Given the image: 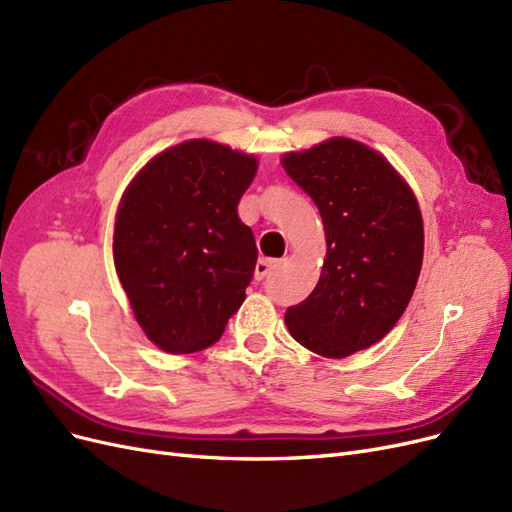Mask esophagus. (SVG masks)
Instances as JSON below:
<instances>
[{
	"label": "esophagus",
	"mask_w": 512,
	"mask_h": 512,
	"mask_svg": "<svg viewBox=\"0 0 512 512\" xmlns=\"http://www.w3.org/2000/svg\"><path fill=\"white\" fill-rule=\"evenodd\" d=\"M277 267V260L275 258H260L256 262V280H265V277Z\"/></svg>",
	"instance_id": "34e87169"
}]
</instances>
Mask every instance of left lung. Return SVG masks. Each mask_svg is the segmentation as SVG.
<instances>
[{"label": "left lung", "instance_id": "left-lung-1", "mask_svg": "<svg viewBox=\"0 0 512 512\" xmlns=\"http://www.w3.org/2000/svg\"><path fill=\"white\" fill-rule=\"evenodd\" d=\"M282 166L316 203L327 237L320 280L286 309V327L307 350L344 359L406 312L423 265L421 209L397 170L350 138L286 153Z\"/></svg>", "mask_w": 512, "mask_h": 512}]
</instances>
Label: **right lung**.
<instances>
[{
	"mask_svg": "<svg viewBox=\"0 0 512 512\" xmlns=\"http://www.w3.org/2000/svg\"><path fill=\"white\" fill-rule=\"evenodd\" d=\"M256 170L254 156L198 138L162 151L123 194L117 275L138 324L164 352L215 344L241 307L258 250L237 207Z\"/></svg>",
	"mask_w": 512,
	"mask_h": 512,
	"instance_id": "add662e5",
	"label": "right lung"
}]
</instances>
